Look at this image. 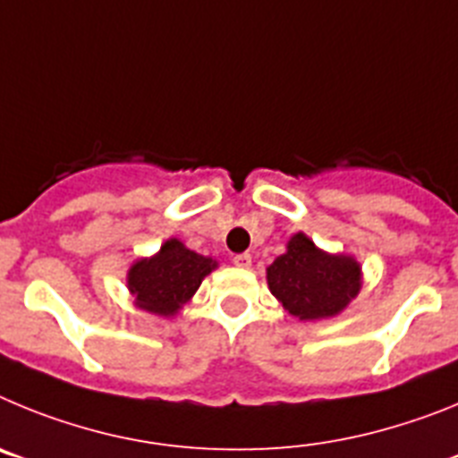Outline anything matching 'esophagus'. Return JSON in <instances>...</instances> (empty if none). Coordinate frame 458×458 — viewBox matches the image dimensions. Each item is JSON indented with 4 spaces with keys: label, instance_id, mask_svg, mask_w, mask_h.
Listing matches in <instances>:
<instances>
[{
    "label": "esophagus",
    "instance_id": "34e87169",
    "mask_svg": "<svg viewBox=\"0 0 458 458\" xmlns=\"http://www.w3.org/2000/svg\"><path fill=\"white\" fill-rule=\"evenodd\" d=\"M233 264H236L238 268H250V266H252V254H236V257H233Z\"/></svg>",
    "mask_w": 458,
    "mask_h": 458
}]
</instances>
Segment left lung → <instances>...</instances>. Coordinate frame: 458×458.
<instances>
[{
  "label": "left lung",
  "mask_w": 458,
  "mask_h": 458,
  "mask_svg": "<svg viewBox=\"0 0 458 458\" xmlns=\"http://www.w3.org/2000/svg\"><path fill=\"white\" fill-rule=\"evenodd\" d=\"M270 293L301 321H321L342 314L362 289V266L353 254L326 252L307 233L286 241L266 268Z\"/></svg>",
  "instance_id": "obj_1"
}]
</instances>
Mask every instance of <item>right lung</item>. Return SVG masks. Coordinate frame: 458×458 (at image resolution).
<instances>
[{"instance_id": "obj_1", "label": "right lung", "mask_w": 458, "mask_h": 458, "mask_svg": "<svg viewBox=\"0 0 458 458\" xmlns=\"http://www.w3.org/2000/svg\"><path fill=\"white\" fill-rule=\"evenodd\" d=\"M217 259L185 248L179 238H167L153 257L135 259L125 275V286L140 310L156 317H176L217 268Z\"/></svg>"}]
</instances>
